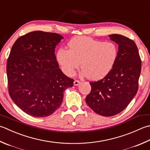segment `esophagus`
Listing matches in <instances>:
<instances>
[{
  "instance_id": "obj_1",
  "label": "esophagus",
  "mask_w": 150,
  "mask_h": 150,
  "mask_svg": "<svg viewBox=\"0 0 150 150\" xmlns=\"http://www.w3.org/2000/svg\"><path fill=\"white\" fill-rule=\"evenodd\" d=\"M74 85L75 86H78L79 84H81V81H79V80H75L74 81Z\"/></svg>"
}]
</instances>
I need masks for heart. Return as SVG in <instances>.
I'll return each mask as SVG.
<instances>
[{"label":"heart","mask_w":150,"mask_h":150,"mask_svg":"<svg viewBox=\"0 0 150 150\" xmlns=\"http://www.w3.org/2000/svg\"><path fill=\"white\" fill-rule=\"evenodd\" d=\"M68 47L69 49L58 50L57 59L63 72L69 77L81 65V76L99 80L110 73L118 58V47L111 42L77 36L71 40Z\"/></svg>","instance_id":"b5f03b06"}]
</instances>
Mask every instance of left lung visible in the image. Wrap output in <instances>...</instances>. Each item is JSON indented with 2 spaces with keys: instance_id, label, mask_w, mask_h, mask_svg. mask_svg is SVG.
<instances>
[{
  "instance_id": "left-lung-1",
  "label": "left lung",
  "mask_w": 150,
  "mask_h": 150,
  "mask_svg": "<svg viewBox=\"0 0 150 150\" xmlns=\"http://www.w3.org/2000/svg\"><path fill=\"white\" fill-rule=\"evenodd\" d=\"M118 45V58L108 74L90 82L92 90L86 103L97 114L112 116L121 112L137 94L142 62L136 43L120 34L109 35Z\"/></svg>"
}]
</instances>
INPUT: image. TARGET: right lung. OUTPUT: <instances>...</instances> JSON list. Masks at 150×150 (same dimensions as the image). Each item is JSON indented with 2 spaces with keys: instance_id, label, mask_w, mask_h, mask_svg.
<instances>
[{
  "instance_id": "add662e5",
  "label": "right lung",
  "mask_w": 150,
  "mask_h": 150,
  "mask_svg": "<svg viewBox=\"0 0 150 150\" xmlns=\"http://www.w3.org/2000/svg\"><path fill=\"white\" fill-rule=\"evenodd\" d=\"M62 39L57 33L34 31L19 37L11 47L6 65L8 92L28 115H51L60 107L64 91L73 86L74 80L61 71L54 54Z\"/></svg>"
}]
</instances>
